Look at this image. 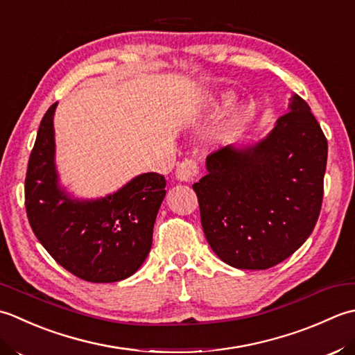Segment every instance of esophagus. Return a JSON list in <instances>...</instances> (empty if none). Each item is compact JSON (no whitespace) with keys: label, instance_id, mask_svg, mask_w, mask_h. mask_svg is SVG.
<instances>
[{"label":"esophagus","instance_id":"34e87169","mask_svg":"<svg viewBox=\"0 0 355 355\" xmlns=\"http://www.w3.org/2000/svg\"><path fill=\"white\" fill-rule=\"evenodd\" d=\"M198 164L191 161V159H185L184 162H180L176 168V179L179 182H191V180L198 175Z\"/></svg>","mask_w":355,"mask_h":355}]
</instances>
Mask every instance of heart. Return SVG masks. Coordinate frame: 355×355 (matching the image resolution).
<instances>
[{
    "label": "heart",
    "mask_w": 355,
    "mask_h": 355,
    "mask_svg": "<svg viewBox=\"0 0 355 355\" xmlns=\"http://www.w3.org/2000/svg\"><path fill=\"white\" fill-rule=\"evenodd\" d=\"M230 99H231V93L230 92L207 93L205 96H202L199 99V103H198L196 107H198V110L200 113L208 114V116H209V114L218 113L220 108L225 107L230 103ZM243 112H245V107L243 105L237 108L233 116H231V121H230V125L231 127L234 128V127H237L239 124H241L242 116H243Z\"/></svg>",
    "instance_id": "1"
}]
</instances>
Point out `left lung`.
<instances>
[{
	"label": "left lung",
	"mask_w": 355,
	"mask_h": 355,
	"mask_svg": "<svg viewBox=\"0 0 355 355\" xmlns=\"http://www.w3.org/2000/svg\"><path fill=\"white\" fill-rule=\"evenodd\" d=\"M327 157V137L295 93L262 139L209 155L193 190L216 256L239 270H266L297 251L319 219Z\"/></svg>",
	"instance_id": "8db88e82"
}]
</instances>
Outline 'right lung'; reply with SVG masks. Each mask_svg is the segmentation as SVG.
Instances as JSON below:
<instances>
[{
    "label": "right lung",
    "mask_w": 355,
    "mask_h": 355,
    "mask_svg": "<svg viewBox=\"0 0 355 355\" xmlns=\"http://www.w3.org/2000/svg\"><path fill=\"white\" fill-rule=\"evenodd\" d=\"M56 105L42 118L28 159V222L49 254L76 277L93 284L124 280L148 256L165 179L142 173L105 196H76L61 182L55 162Z\"/></svg>",
    "instance_id": "1"
}]
</instances>
